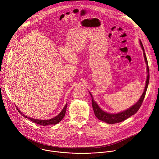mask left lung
<instances>
[{"label":"left lung","mask_w":159,"mask_h":159,"mask_svg":"<svg viewBox=\"0 0 159 159\" xmlns=\"http://www.w3.org/2000/svg\"><path fill=\"white\" fill-rule=\"evenodd\" d=\"M139 45L141 46V47L143 49V55H144V61H145V62L146 64V70H147V73H148L144 92L142 93L141 96L140 97L139 99L136 102L134 105H133L132 107H129L127 110L122 111L121 112L117 113H109L108 112L103 111L99 107V105L97 103V102L93 100V96L91 94V92H89V93L92 97V108H93V112H94L95 116L100 120H102V121H103L107 124H110L120 122L136 113V112L138 111V110L139 109L141 105H142L143 101L147 89H148L149 82V66H148L147 57H146V56L144 52V47H143L142 42L140 40H139Z\"/></svg>","instance_id":"left-lung-1"}]
</instances>
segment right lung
Masks as SVG:
<instances>
[{
	"label": "right lung",
	"instance_id": "1",
	"mask_svg": "<svg viewBox=\"0 0 159 159\" xmlns=\"http://www.w3.org/2000/svg\"><path fill=\"white\" fill-rule=\"evenodd\" d=\"M67 103L66 104V105L64 106V108L62 109V110L61 111V113L59 114L57 116H56V117L48 119V120H42V119H34V118H31L30 117H28L25 115H24V114L22 113V112L18 108V107L16 106V108L18 109V111L20 113L21 115H23L24 117H26L29 119H30L31 121L34 122V123H36L37 124L39 125H42L43 126H46V125H55L57 123H59L65 116L66 114V109H67Z\"/></svg>",
	"mask_w": 159,
	"mask_h": 159
}]
</instances>
